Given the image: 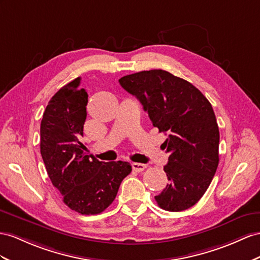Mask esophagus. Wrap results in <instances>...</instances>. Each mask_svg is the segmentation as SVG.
Wrapping results in <instances>:
<instances>
[{
    "label": "esophagus",
    "mask_w": 260,
    "mask_h": 260,
    "mask_svg": "<svg viewBox=\"0 0 260 260\" xmlns=\"http://www.w3.org/2000/svg\"><path fill=\"white\" fill-rule=\"evenodd\" d=\"M132 167H133V170H135L137 172H141V171L145 170L147 166L144 165V164H139V162H133Z\"/></svg>",
    "instance_id": "1"
}]
</instances>
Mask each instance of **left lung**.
Segmentation results:
<instances>
[{
    "instance_id": "8db88e82",
    "label": "left lung",
    "mask_w": 260,
    "mask_h": 260,
    "mask_svg": "<svg viewBox=\"0 0 260 260\" xmlns=\"http://www.w3.org/2000/svg\"><path fill=\"white\" fill-rule=\"evenodd\" d=\"M136 96L152 125L168 135L164 170L169 183L155 197L161 209L184 211L203 197L218 166L219 132L209 100L193 84L161 69L118 80Z\"/></svg>"
}]
</instances>
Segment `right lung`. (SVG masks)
Returning <instances> with one entry per match:
<instances>
[{"label":"right lung","instance_id":"add662e5","mask_svg":"<svg viewBox=\"0 0 260 260\" xmlns=\"http://www.w3.org/2000/svg\"><path fill=\"white\" fill-rule=\"evenodd\" d=\"M81 78L66 84L50 99L41 123V154L51 183L66 205L92 215L112 204L123 179L132 171L126 161H99L81 143L88 93Z\"/></svg>","mask_w":260,"mask_h":260}]
</instances>
